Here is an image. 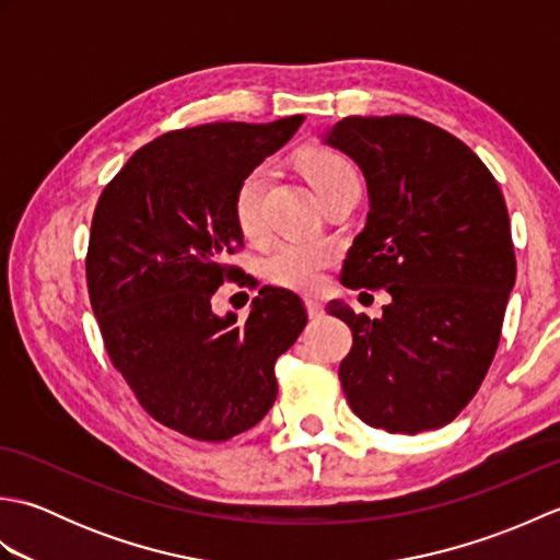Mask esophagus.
Listing matches in <instances>:
<instances>
[{
  "label": "esophagus",
  "mask_w": 560,
  "mask_h": 560,
  "mask_svg": "<svg viewBox=\"0 0 560 560\" xmlns=\"http://www.w3.org/2000/svg\"><path fill=\"white\" fill-rule=\"evenodd\" d=\"M305 311H307V317H311V319H319L325 315L323 303L315 301V299H305Z\"/></svg>",
  "instance_id": "obj_1"
}]
</instances>
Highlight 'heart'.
I'll use <instances>...</instances> for the list:
<instances>
[{
    "label": "heart",
    "instance_id": "b5f03b06",
    "mask_svg": "<svg viewBox=\"0 0 560 560\" xmlns=\"http://www.w3.org/2000/svg\"><path fill=\"white\" fill-rule=\"evenodd\" d=\"M301 168L313 185L317 197H325L331 189L359 180L353 165L335 151L315 149L301 159ZM267 175L261 168L249 171L233 197V217L245 237L261 233V197H265ZM331 261V249L313 241H287L279 243L261 257V277L291 291H315L323 281V271Z\"/></svg>",
    "mask_w": 560,
    "mask_h": 560
}]
</instances>
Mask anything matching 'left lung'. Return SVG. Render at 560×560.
Here are the masks:
<instances>
[{
  "label": "left lung",
  "mask_w": 560,
  "mask_h": 560,
  "mask_svg": "<svg viewBox=\"0 0 560 560\" xmlns=\"http://www.w3.org/2000/svg\"><path fill=\"white\" fill-rule=\"evenodd\" d=\"M325 144L359 163L371 199L341 283L392 295L380 319L327 305L353 335L341 389L368 425L433 431L477 395L501 341L517 271L503 192L464 141L411 115L343 117Z\"/></svg>",
  "instance_id": "8db88e82"
}]
</instances>
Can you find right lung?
Instances as JSON below:
<instances>
[{"label":"right lung","instance_id":"1","mask_svg":"<svg viewBox=\"0 0 560 560\" xmlns=\"http://www.w3.org/2000/svg\"><path fill=\"white\" fill-rule=\"evenodd\" d=\"M303 115L267 125L211 122L141 147L93 211L86 283L105 351L159 423L205 443L257 425L277 399L273 363L307 315L299 295L265 287L241 325L213 315L243 247L233 197Z\"/></svg>","mask_w":560,"mask_h":560}]
</instances>
